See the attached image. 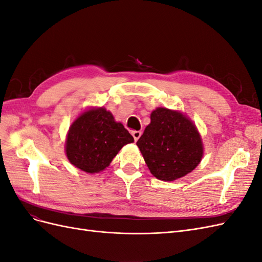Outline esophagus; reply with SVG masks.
<instances>
[{
    "label": "esophagus",
    "instance_id": "obj_1",
    "mask_svg": "<svg viewBox=\"0 0 262 262\" xmlns=\"http://www.w3.org/2000/svg\"><path fill=\"white\" fill-rule=\"evenodd\" d=\"M131 134H132V137H133L134 141L137 142V141L140 139V137H141L142 132H141V131H137V130H134V131H132V132H131Z\"/></svg>",
    "mask_w": 262,
    "mask_h": 262
}]
</instances>
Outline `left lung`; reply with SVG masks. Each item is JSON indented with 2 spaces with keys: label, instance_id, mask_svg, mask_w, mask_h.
I'll return each mask as SVG.
<instances>
[{
  "label": "left lung",
  "instance_id": "left-lung-1",
  "mask_svg": "<svg viewBox=\"0 0 262 262\" xmlns=\"http://www.w3.org/2000/svg\"><path fill=\"white\" fill-rule=\"evenodd\" d=\"M137 145L150 173L163 181L186 176L200 164L203 144L190 119L176 110L158 107Z\"/></svg>",
  "mask_w": 262,
  "mask_h": 262
}]
</instances>
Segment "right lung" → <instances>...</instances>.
Wrapping results in <instances>:
<instances>
[{"label":"right lung","mask_w":262,"mask_h":262,"mask_svg":"<svg viewBox=\"0 0 262 262\" xmlns=\"http://www.w3.org/2000/svg\"><path fill=\"white\" fill-rule=\"evenodd\" d=\"M132 142L133 137L112 113L104 107L91 108L71 124L66 153L75 167L95 173L108 167L119 150Z\"/></svg>","instance_id":"obj_1"}]
</instances>
